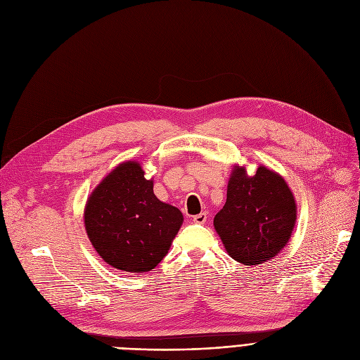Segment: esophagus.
I'll use <instances>...</instances> for the list:
<instances>
[{"mask_svg":"<svg viewBox=\"0 0 360 360\" xmlns=\"http://www.w3.org/2000/svg\"><path fill=\"white\" fill-rule=\"evenodd\" d=\"M207 218H208L207 212H200L193 217V222H196V224H205V222H207Z\"/></svg>","mask_w":360,"mask_h":360,"instance_id":"obj_1","label":"esophagus"}]
</instances>
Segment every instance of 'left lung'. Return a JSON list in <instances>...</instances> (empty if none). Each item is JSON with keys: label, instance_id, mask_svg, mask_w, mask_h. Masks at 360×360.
I'll use <instances>...</instances> for the list:
<instances>
[{"label": "left lung", "instance_id": "left-lung-1", "mask_svg": "<svg viewBox=\"0 0 360 360\" xmlns=\"http://www.w3.org/2000/svg\"><path fill=\"white\" fill-rule=\"evenodd\" d=\"M296 222V202L281 176L259 167L253 177L236 167L227 200L214 218V227L229 255L243 265L276 258L287 245Z\"/></svg>", "mask_w": 360, "mask_h": 360}]
</instances>
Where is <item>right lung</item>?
<instances>
[{"mask_svg":"<svg viewBox=\"0 0 360 360\" xmlns=\"http://www.w3.org/2000/svg\"><path fill=\"white\" fill-rule=\"evenodd\" d=\"M183 222L181 212L153 195L141 164H120L99 183L84 208V227L108 265L146 272L167 255Z\"/></svg>","mask_w":360,"mask_h":360,"instance_id":"1","label":"right lung"}]
</instances>
